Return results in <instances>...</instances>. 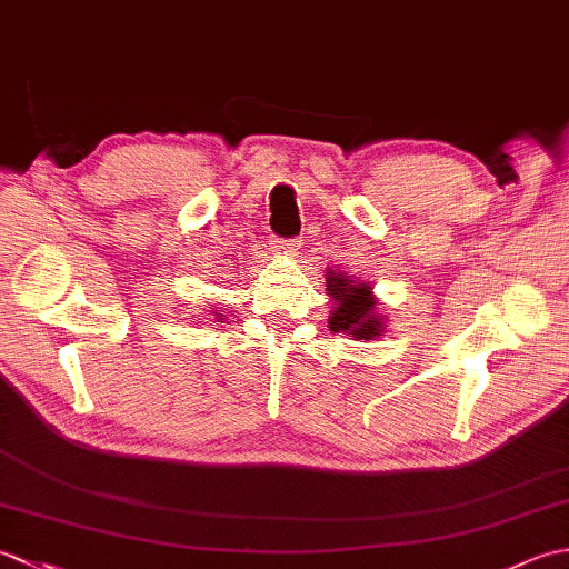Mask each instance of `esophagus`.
<instances>
[{
  "instance_id": "34e87169",
  "label": "esophagus",
  "mask_w": 569,
  "mask_h": 569,
  "mask_svg": "<svg viewBox=\"0 0 569 569\" xmlns=\"http://www.w3.org/2000/svg\"><path fill=\"white\" fill-rule=\"evenodd\" d=\"M273 249H276V253L278 257H293V253L298 251V241L296 239H276V244H273Z\"/></svg>"
}]
</instances>
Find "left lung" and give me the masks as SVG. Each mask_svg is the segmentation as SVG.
I'll use <instances>...</instances> for the list:
<instances>
[{"instance_id": "8db88e82", "label": "left lung", "mask_w": 569, "mask_h": 569, "mask_svg": "<svg viewBox=\"0 0 569 569\" xmlns=\"http://www.w3.org/2000/svg\"><path fill=\"white\" fill-rule=\"evenodd\" d=\"M328 296L332 298V310L328 325L332 332L349 335L352 340H377L386 330V316L379 310V298L373 296L369 281H359L345 271L328 269Z\"/></svg>"}]
</instances>
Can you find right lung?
<instances>
[{
	"label": "right lung",
	"mask_w": 569,
	"mask_h": 569,
	"mask_svg": "<svg viewBox=\"0 0 569 569\" xmlns=\"http://www.w3.org/2000/svg\"><path fill=\"white\" fill-rule=\"evenodd\" d=\"M217 318H220V320H222V312H217Z\"/></svg>",
	"instance_id": "obj_1"
}]
</instances>
